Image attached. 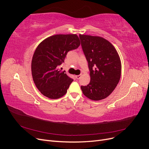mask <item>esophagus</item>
Returning <instances> with one entry per match:
<instances>
[{
  "mask_svg": "<svg viewBox=\"0 0 149 149\" xmlns=\"http://www.w3.org/2000/svg\"><path fill=\"white\" fill-rule=\"evenodd\" d=\"M81 78V74H79V75H77V76H76V78L77 79H80Z\"/></svg>",
  "mask_w": 149,
  "mask_h": 149,
  "instance_id": "1",
  "label": "esophagus"
}]
</instances>
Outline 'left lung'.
Returning a JSON list of instances; mask_svg holds the SVG:
<instances>
[{
    "mask_svg": "<svg viewBox=\"0 0 149 149\" xmlns=\"http://www.w3.org/2000/svg\"><path fill=\"white\" fill-rule=\"evenodd\" d=\"M79 38L91 76L90 83L81 89L90 100H103L114 91L120 80L119 56L114 46L102 37L79 35Z\"/></svg>",
    "mask_w": 149,
    "mask_h": 149,
    "instance_id": "obj_1",
    "label": "left lung"
}]
</instances>
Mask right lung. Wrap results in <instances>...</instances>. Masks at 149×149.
<instances>
[{
	"instance_id": "1",
	"label": "right lung",
	"mask_w": 149,
	"mask_h": 149,
	"mask_svg": "<svg viewBox=\"0 0 149 149\" xmlns=\"http://www.w3.org/2000/svg\"><path fill=\"white\" fill-rule=\"evenodd\" d=\"M80 45L74 34L55 35L40 43L31 60L33 81L41 93L49 99L63 96L73 79L59 70L68 52Z\"/></svg>"
}]
</instances>
